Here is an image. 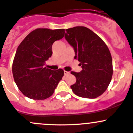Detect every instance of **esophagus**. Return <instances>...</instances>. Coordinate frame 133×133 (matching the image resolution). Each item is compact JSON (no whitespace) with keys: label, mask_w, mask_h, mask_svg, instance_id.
<instances>
[{"label":"esophagus","mask_w":133,"mask_h":133,"mask_svg":"<svg viewBox=\"0 0 133 133\" xmlns=\"http://www.w3.org/2000/svg\"><path fill=\"white\" fill-rule=\"evenodd\" d=\"M70 74V72H67V71H64V74L65 75V76H66V75H68V74Z\"/></svg>","instance_id":"esophagus-1"}]
</instances>
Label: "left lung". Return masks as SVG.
Masks as SVG:
<instances>
[{"label": "left lung", "instance_id": "1", "mask_svg": "<svg viewBox=\"0 0 133 133\" xmlns=\"http://www.w3.org/2000/svg\"><path fill=\"white\" fill-rule=\"evenodd\" d=\"M65 37L75 52L74 59L80 62L82 70L72 71L76 82L70 87L81 98H96L108 87L112 76V60L103 41L90 29L76 26L66 30Z\"/></svg>", "mask_w": 133, "mask_h": 133}]
</instances>
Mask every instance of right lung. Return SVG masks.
<instances>
[{
	"label": "right lung",
	"mask_w": 133,
	"mask_h": 133,
	"mask_svg": "<svg viewBox=\"0 0 133 133\" xmlns=\"http://www.w3.org/2000/svg\"><path fill=\"white\" fill-rule=\"evenodd\" d=\"M65 29L38 28L28 34L18 46L12 66L14 80L24 96L33 99H46L62 79V69L44 67L52 56V46L64 37Z\"/></svg>",
	"instance_id": "right-lung-1"
}]
</instances>
